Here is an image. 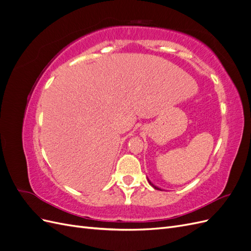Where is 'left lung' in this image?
I'll return each mask as SVG.
<instances>
[{"label":"left lung","mask_w":251,"mask_h":251,"mask_svg":"<svg viewBox=\"0 0 251 251\" xmlns=\"http://www.w3.org/2000/svg\"><path fill=\"white\" fill-rule=\"evenodd\" d=\"M148 180H149V179H148ZM149 183H150V184H151V186H153V187H154V188H155V189H160V188H159V187H157V186H156V185H154V184H153V183H151V181H150V180H149ZM160 191H161V189H160Z\"/></svg>","instance_id":"left-lung-1"}]
</instances>
